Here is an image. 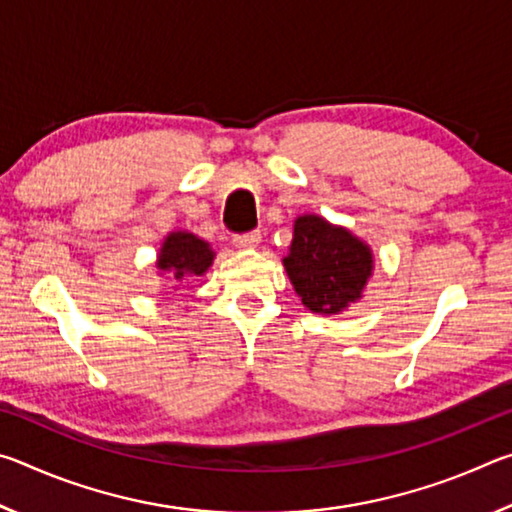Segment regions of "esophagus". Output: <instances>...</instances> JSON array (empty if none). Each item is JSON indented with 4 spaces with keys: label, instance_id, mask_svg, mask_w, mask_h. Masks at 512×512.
<instances>
[{
    "label": "esophagus",
    "instance_id": "34e87169",
    "mask_svg": "<svg viewBox=\"0 0 512 512\" xmlns=\"http://www.w3.org/2000/svg\"><path fill=\"white\" fill-rule=\"evenodd\" d=\"M262 244V235L259 232H248V235H239L235 237V246L241 250H248V248H257Z\"/></svg>",
    "mask_w": 512,
    "mask_h": 512
}]
</instances>
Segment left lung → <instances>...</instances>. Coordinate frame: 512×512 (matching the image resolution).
I'll return each mask as SVG.
<instances>
[{
	"label": "left lung",
	"mask_w": 512,
	"mask_h": 512,
	"mask_svg": "<svg viewBox=\"0 0 512 512\" xmlns=\"http://www.w3.org/2000/svg\"><path fill=\"white\" fill-rule=\"evenodd\" d=\"M284 271L311 314L336 316L363 298L375 271V255L361 237L320 214L293 221Z\"/></svg>",
	"instance_id": "obj_1"
}]
</instances>
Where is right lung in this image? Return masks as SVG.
<instances>
[{
	"label": "right lung",
	"instance_id": "add662e5",
	"mask_svg": "<svg viewBox=\"0 0 512 512\" xmlns=\"http://www.w3.org/2000/svg\"><path fill=\"white\" fill-rule=\"evenodd\" d=\"M214 257L216 253L205 239L189 230H173L162 239L155 268H158V275H167L171 282H183L210 271Z\"/></svg>",
	"mask_w": 512,
	"mask_h": 512
}]
</instances>
